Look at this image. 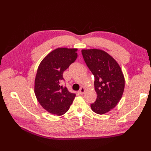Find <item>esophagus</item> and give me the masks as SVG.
<instances>
[{"label":"esophagus","instance_id":"34e87169","mask_svg":"<svg viewBox=\"0 0 151 151\" xmlns=\"http://www.w3.org/2000/svg\"><path fill=\"white\" fill-rule=\"evenodd\" d=\"M85 92V88H83V87H81L80 90H79V93L81 94H83Z\"/></svg>","mask_w":151,"mask_h":151}]
</instances>
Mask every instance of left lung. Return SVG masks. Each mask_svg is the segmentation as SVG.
I'll use <instances>...</instances> for the list:
<instances>
[{
    "label": "left lung",
    "instance_id": "1",
    "mask_svg": "<svg viewBox=\"0 0 151 151\" xmlns=\"http://www.w3.org/2000/svg\"><path fill=\"white\" fill-rule=\"evenodd\" d=\"M86 64L94 77L97 93L92 110L102 115L115 108L120 100L125 88V79L121 68L112 57L103 50H83Z\"/></svg>",
    "mask_w": 151,
    "mask_h": 151
}]
</instances>
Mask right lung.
<instances>
[{
  "instance_id": "obj_1",
  "label": "right lung",
  "mask_w": 151,
  "mask_h": 151,
  "mask_svg": "<svg viewBox=\"0 0 151 151\" xmlns=\"http://www.w3.org/2000/svg\"><path fill=\"white\" fill-rule=\"evenodd\" d=\"M77 49L60 48L50 52L40 63L35 82V93L38 102L47 111L60 116L70 108L76 94L66 86L63 73L77 58Z\"/></svg>"
}]
</instances>
